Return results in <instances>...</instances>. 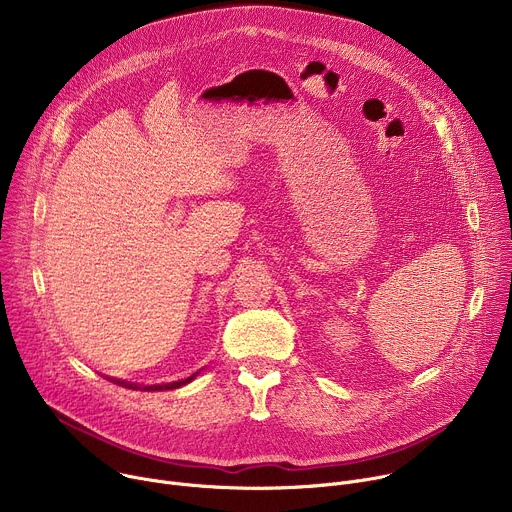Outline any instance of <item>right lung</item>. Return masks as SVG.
<instances>
[{"instance_id":"obj_1","label":"right lung","mask_w":512,"mask_h":512,"mask_svg":"<svg viewBox=\"0 0 512 512\" xmlns=\"http://www.w3.org/2000/svg\"><path fill=\"white\" fill-rule=\"evenodd\" d=\"M196 375H192V377H188V379H182V381H176V383H168V385H148V387H139L137 383H127V381H117L115 379V383L117 385H123V387H127V389H141V391H168V389H178V387H182V385H188L192 379H194Z\"/></svg>"}]
</instances>
